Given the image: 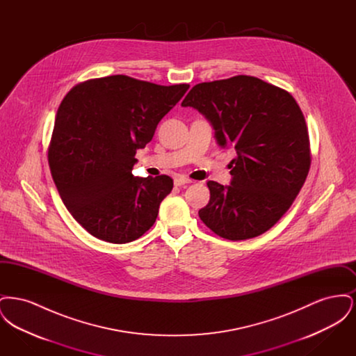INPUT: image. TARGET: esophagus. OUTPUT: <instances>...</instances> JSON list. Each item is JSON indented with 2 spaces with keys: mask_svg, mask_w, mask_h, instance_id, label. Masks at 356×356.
<instances>
[{
  "mask_svg": "<svg viewBox=\"0 0 356 356\" xmlns=\"http://www.w3.org/2000/svg\"><path fill=\"white\" fill-rule=\"evenodd\" d=\"M173 183H175V186H184V184H191V183H192V180H191V179H186V177H181V176H180V177H176Z\"/></svg>",
  "mask_w": 356,
  "mask_h": 356,
  "instance_id": "obj_1",
  "label": "esophagus"
}]
</instances>
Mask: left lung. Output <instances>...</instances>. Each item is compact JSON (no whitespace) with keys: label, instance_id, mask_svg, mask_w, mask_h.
Segmentation results:
<instances>
[{"label":"left lung","instance_id":"left-lung-1","mask_svg":"<svg viewBox=\"0 0 356 356\" xmlns=\"http://www.w3.org/2000/svg\"><path fill=\"white\" fill-rule=\"evenodd\" d=\"M181 106L199 111L221 148H235L231 186L208 181L204 224L228 240H245L272 228L305 184L309 137L295 99L252 76L195 85Z\"/></svg>","mask_w":356,"mask_h":356}]
</instances>
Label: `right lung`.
<instances>
[{
    "label": "right lung",
    "instance_id": "right-lung-1",
    "mask_svg": "<svg viewBox=\"0 0 356 356\" xmlns=\"http://www.w3.org/2000/svg\"><path fill=\"white\" fill-rule=\"evenodd\" d=\"M188 88L116 74L76 85L61 102L48 152L51 177L70 215L92 236L124 244L154 224L173 180L135 177L136 151L152 140Z\"/></svg>",
    "mask_w": 356,
    "mask_h": 356
}]
</instances>
